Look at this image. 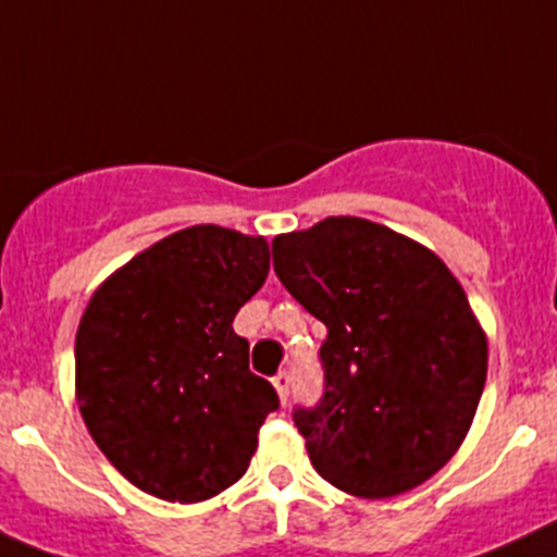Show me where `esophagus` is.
<instances>
[{
	"mask_svg": "<svg viewBox=\"0 0 557 557\" xmlns=\"http://www.w3.org/2000/svg\"><path fill=\"white\" fill-rule=\"evenodd\" d=\"M273 385H275V393H278V398H282V405H287L289 385H293V376H289L287 371L275 373V376H273Z\"/></svg>",
	"mask_w": 557,
	"mask_h": 557,
	"instance_id": "1",
	"label": "esophagus"
}]
</instances>
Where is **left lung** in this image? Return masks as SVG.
Here are the masks:
<instances>
[{"label":"left lung","mask_w":557,"mask_h":557,"mask_svg":"<svg viewBox=\"0 0 557 557\" xmlns=\"http://www.w3.org/2000/svg\"><path fill=\"white\" fill-rule=\"evenodd\" d=\"M273 270L329 332L321 401L293 410L314 471L387 499L444 469L488 373V339L451 270L362 218L275 236Z\"/></svg>","instance_id":"obj_1"}]
</instances>
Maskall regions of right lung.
<instances>
[{
	"mask_svg": "<svg viewBox=\"0 0 557 557\" xmlns=\"http://www.w3.org/2000/svg\"><path fill=\"white\" fill-rule=\"evenodd\" d=\"M270 270L264 236L191 225L133 256L91 295L75 339L77 405L125 480L203 502L248 471L278 410L234 318Z\"/></svg>",
	"mask_w": 557,
	"mask_h": 557,
	"instance_id": "right-lung-1",
	"label": "right lung"
}]
</instances>
